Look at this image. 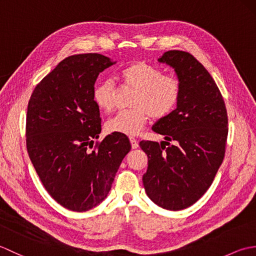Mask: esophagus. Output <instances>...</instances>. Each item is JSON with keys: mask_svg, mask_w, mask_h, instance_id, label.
Listing matches in <instances>:
<instances>
[{"mask_svg": "<svg viewBox=\"0 0 256 256\" xmlns=\"http://www.w3.org/2000/svg\"><path fill=\"white\" fill-rule=\"evenodd\" d=\"M130 142H131V145H132V148H138V142L136 140V138H130Z\"/></svg>", "mask_w": 256, "mask_h": 256, "instance_id": "1", "label": "esophagus"}]
</instances>
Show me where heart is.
<instances>
[{
    "instance_id": "obj_1",
    "label": "heart",
    "mask_w": 256,
    "mask_h": 256,
    "mask_svg": "<svg viewBox=\"0 0 256 256\" xmlns=\"http://www.w3.org/2000/svg\"><path fill=\"white\" fill-rule=\"evenodd\" d=\"M121 78L136 92L132 100V108L120 111L108 118L106 130L108 133L136 135L150 116L164 118L177 108L182 98V84L176 77L164 74L162 70L153 64L136 62L121 70ZM94 101L100 110L110 112L114 106L116 89L111 80L96 84Z\"/></svg>"
}]
</instances>
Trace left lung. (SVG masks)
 Returning a JSON list of instances; mask_svg holds the SVG:
<instances>
[{"instance_id":"1","label":"left lung","mask_w":256,"mask_h":256,"mask_svg":"<svg viewBox=\"0 0 256 256\" xmlns=\"http://www.w3.org/2000/svg\"><path fill=\"white\" fill-rule=\"evenodd\" d=\"M158 62L175 70L182 98L174 112L152 128L174 144L140 143L148 157L143 184L154 204L177 211L197 202L214 182L224 157L228 116L214 78L192 55L170 50Z\"/></svg>"}]
</instances>
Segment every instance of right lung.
Instances as JSON below:
<instances>
[{
    "label": "right lung",
    "instance_id": "right-lung-1",
    "mask_svg": "<svg viewBox=\"0 0 256 256\" xmlns=\"http://www.w3.org/2000/svg\"><path fill=\"white\" fill-rule=\"evenodd\" d=\"M116 62L100 54L64 59L32 91L27 106L26 145L45 189L59 204L82 212L100 204L130 150L126 135L101 133L94 101L96 80Z\"/></svg>",
    "mask_w": 256,
    "mask_h": 256
}]
</instances>
